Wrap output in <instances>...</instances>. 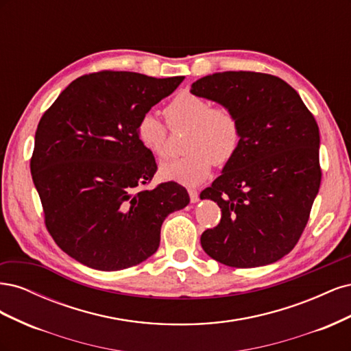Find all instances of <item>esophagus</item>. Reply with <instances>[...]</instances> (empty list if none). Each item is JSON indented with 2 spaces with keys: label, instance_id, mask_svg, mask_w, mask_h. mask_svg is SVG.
I'll list each match as a JSON object with an SVG mask.
<instances>
[{
  "label": "esophagus",
  "instance_id": "esophagus-1",
  "mask_svg": "<svg viewBox=\"0 0 351 351\" xmlns=\"http://www.w3.org/2000/svg\"><path fill=\"white\" fill-rule=\"evenodd\" d=\"M189 196H190V202H192V204H196V202H199V192H197V190L190 189Z\"/></svg>",
  "mask_w": 351,
  "mask_h": 351
}]
</instances>
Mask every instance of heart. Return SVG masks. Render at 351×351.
<instances>
[{
  "label": "heart",
  "instance_id": "heart-1",
  "mask_svg": "<svg viewBox=\"0 0 351 351\" xmlns=\"http://www.w3.org/2000/svg\"><path fill=\"white\" fill-rule=\"evenodd\" d=\"M165 117L173 129H187L182 158L159 167L167 182L197 186L209 177L214 162L224 165L237 154L241 129L236 114L228 108H214L212 104L192 93H180L167 105ZM136 134L147 152L162 158L167 154V129L154 112L143 114Z\"/></svg>",
  "mask_w": 351,
  "mask_h": 351
}]
</instances>
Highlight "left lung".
Segmentation results:
<instances>
[{
	"instance_id": "1",
	"label": "left lung",
	"mask_w": 351,
	"mask_h": 351,
	"mask_svg": "<svg viewBox=\"0 0 351 351\" xmlns=\"http://www.w3.org/2000/svg\"><path fill=\"white\" fill-rule=\"evenodd\" d=\"M236 114L241 142L200 199L221 208L202 232L206 254L232 268L269 265L290 253L319 192V127L300 95L282 79L254 71L202 77L190 89Z\"/></svg>"
}]
</instances>
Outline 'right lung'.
I'll use <instances>...</instances> for the list:
<instances>
[{"label":"right lung","instance_id":"1","mask_svg":"<svg viewBox=\"0 0 351 351\" xmlns=\"http://www.w3.org/2000/svg\"><path fill=\"white\" fill-rule=\"evenodd\" d=\"M183 80L92 73L42 115L30 173L49 234L73 259L99 271L134 267L158 250L164 219L189 205L187 190L174 182L137 190L156 171L137 121Z\"/></svg>","mask_w":351,"mask_h":351}]
</instances>
